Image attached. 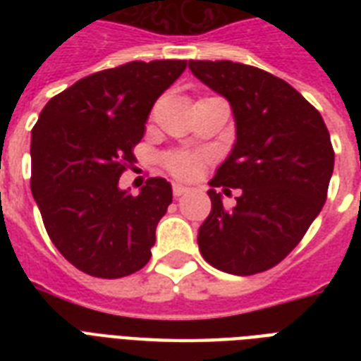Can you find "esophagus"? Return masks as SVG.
<instances>
[{
	"instance_id": "esophagus-1",
	"label": "esophagus",
	"mask_w": 361,
	"mask_h": 361,
	"mask_svg": "<svg viewBox=\"0 0 361 361\" xmlns=\"http://www.w3.org/2000/svg\"><path fill=\"white\" fill-rule=\"evenodd\" d=\"M172 191H174V197H181V195H185V192L189 191V187L181 185V183H174Z\"/></svg>"
}]
</instances>
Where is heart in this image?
Segmentation results:
<instances>
[{
  "mask_svg": "<svg viewBox=\"0 0 361 361\" xmlns=\"http://www.w3.org/2000/svg\"><path fill=\"white\" fill-rule=\"evenodd\" d=\"M166 166L174 176L181 178V180H191L198 174V170L202 166V159L195 155V153L178 152L170 153L166 157Z\"/></svg>",
  "mask_w": 361,
  "mask_h": 361,
  "instance_id": "1",
  "label": "heart"
}]
</instances>
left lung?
<instances>
[{
    "label": "left lung",
    "mask_w": 361,
    "mask_h": 361,
    "mask_svg": "<svg viewBox=\"0 0 361 361\" xmlns=\"http://www.w3.org/2000/svg\"><path fill=\"white\" fill-rule=\"evenodd\" d=\"M189 69L231 103L236 121V142L209 181L198 249L221 271L260 274L300 243L324 206L336 157L330 133L302 93L266 71L234 61H189ZM215 186L240 189L234 209Z\"/></svg>",
    "instance_id": "left-lung-1"
}]
</instances>
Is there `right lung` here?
Instances as JSON below:
<instances>
[{"label": "right lung", "instance_id": "right-lung-1", "mask_svg": "<svg viewBox=\"0 0 361 361\" xmlns=\"http://www.w3.org/2000/svg\"><path fill=\"white\" fill-rule=\"evenodd\" d=\"M185 59L130 61L99 71L52 97L31 130V192L52 243L93 277L144 268L172 185L149 178L138 197L120 189L153 104Z\"/></svg>", "mask_w": 361, "mask_h": 361}]
</instances>
